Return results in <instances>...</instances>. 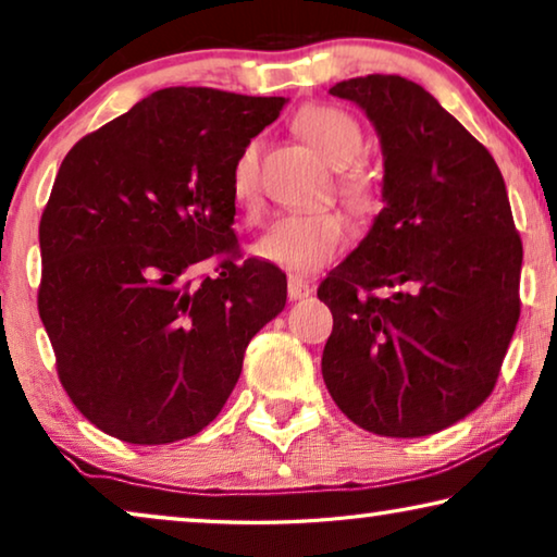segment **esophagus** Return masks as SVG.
Here are the masks:
<instances>
[{
  "instance_id": "1",
  "label": "esophagus",
  "mask_w": 557,
  "mask_h": 557,
  "mask_svg": "<svg viewBox=\"0 0 557 557\" xmlns=\"http://www.w3.org/2000/svg\"><path fill=\"white\" fill-rule=\"evenodd\" d=\"M314 288H311L307 281H301L299 276H288V299L299 301L304 296H309Z\"/></svg>"
}]
</instances>
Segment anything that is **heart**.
Segmentation results:
<instances>
[{"mask_svg":"<svg viewBox=\"0 0 557 557\" xmlns=\"http://www.w3.org/2000/svg\"><path fill=\"white\" fill-rule=\"evenodd\" d=\"M296 132L309 141L324 162L341 170L355 162L362 147V128L349 113L334 106H307L294 121ZM258 144L250 141L238 151L231 166V195L238 208L253 210L258 202ZM339 195L355 210L370 208L372 180L362 166L347 168L339 177ZM349 243V225L339 212H294L265 231L253 246L261 261L292 273H314L332 263Z\"/></svg>","mask_w":557,"mask_h":557,"instance_id":"heart-1","label":"heart"}]
</instances>
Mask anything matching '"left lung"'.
Segmentation results:
<instances>
[{
  "instance_id": "obj_1",
  "label": "left lung",
  "mask_w": 557,
  "mask_h": 557,
  "mask_svg": "<svg viewBox=\"0 0 557 557\" xmlns=\"http://www.w3.org/2000/svg\"><path fill=\"white\" fill-rule=\"evenodd\" d=\"M330 94L375 126L385 208L319 284L334 317L326 391L364 431L429 436L490 398L520 319L522 240L505 180L413 81L364 75Z\"/></svg>"
}]
</instances>
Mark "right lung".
Masks as SVG:
<instances>
[{
	"mask_svg": "<svg viewBox=\"0 0 557 557\" xmlns=\"http://www.w3.org/2000/svg\"><path fill=\"white\" fill-rule=\"evenodd\" d=\"M286 98L162 88L83 136L40 220L37 309L58 377L126 444L200 433L248 342L286 307V276L238 253L231 166ZM215 257L216 273L191 278Z\"/></svg>",
	"mask_w": 557,
	"mask_h": 557,
	"instance_id": "obj_1",
	"label": "right lung"
}]
</instances>
